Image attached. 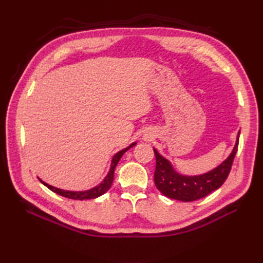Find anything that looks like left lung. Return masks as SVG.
Listing matches in <instances>:
<instances>
[{
  "instance_id": "1",
  "label": "left lung",
  "mask_w": 263,
  "mask_h": 263,
  "mask_svg": "<svg viewBox=\"0 0 263 263\" xmlns=\"http://www.w3.org/2000/svg\"><path fill=\"white\" fill-rule=\"evenodd\" d=\"M239 134L237 135L236 144L225 161L216 168L200 176H184L174 170L171 162L154 148L156 156L155 184L160 192L172 200L192 202L209 195L213 191L222 185L232 169L234 158L238 149Z\"/></svg>"
}]
</instances>
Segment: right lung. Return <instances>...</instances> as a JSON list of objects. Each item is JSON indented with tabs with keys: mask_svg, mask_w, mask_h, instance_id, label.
<instances>
[{
	"mask_svg": "<svg viewBox=\"0 0 263 263\" xmlns=\"http://www.w3.org/2000/svg\"><path fill=\"white\" fill-rule=\"evenodd\" d=\"M135 145H136V142H133V144L129 145L127 148H124L123 150L118 151V153L112 159V163H110V169L107 173V176L105 177V179L103 180L99 185L94 186L90 190H86V191H67V190H61V189H58V187H54L52 185H49L48 183L44 182L42 179H39V181H41L43 184L46 185L49 190H51L52 192L57 193L61 196H65L67 198H71V200L83 201V200H91V198H97V197L103 195L104 193H106L107 191L110 189V186H112V183H113V180H114V171H115V168H116L118 161L121 160V158L123 157V155L126 153V151L130 149L132 147H134Z\"/></svg>",
	"mask_w": 263,
	"mask_h": 263,
	"instance_id": "1",
	"label": "right lung"
}]
</instances>
